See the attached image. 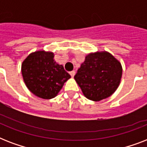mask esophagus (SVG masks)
I'll return each mask as SVG.
<instances>
[{"mask_svg":"<svg viewBox=\"0 0 147 147\" xmlns=\"http://www.w3.org/2000/svg\"><path fill=\"white\" fill-rule=\"evenodd\" d=\"M69 74H70V76H71V77L73 78L74 76H75V74H76V71H70V72H69Z\"/></svg>","mask_w":147,"mask_h":147,"instance_id":"1","label":"esophagus"}]
</instances>
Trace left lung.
I'll list each match as a JSON object with an SVG mask.
<instances>
[{"label": "left lung", "instance_id": "obj_1", "mask_svg": "<svg viewBox=\"0 0 147 147\" xmlns=\"http://www.w3.org/2000/svg\"><path fill=\"white\" fill-rule=\"evenodd\" d=\"M122 70L121 62L111 53L95 52L85 56L74 78L88 99L99 101L117 89Z\"/></svg>", "mask_w": 147, "mask_h": 147}]
</instances>
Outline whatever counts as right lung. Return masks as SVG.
Here are the masks:
<instances>
[{"instance_id":"add662e5","label":"right lung","mask_w":147,"mask_h":147,"mask_svg":"<svg viewBox=\"0 0 147 147\" xmlns=\"http://www.w3.org/2000/svg\"><path fill=\"white\" fill-rule=\"evenodd\" d=\"M21 72L27 88L42 99L55 98L71 78L63 65L54 60V53L44 50L30 53L22 63Z\"/></svg>"}]
</instances>
